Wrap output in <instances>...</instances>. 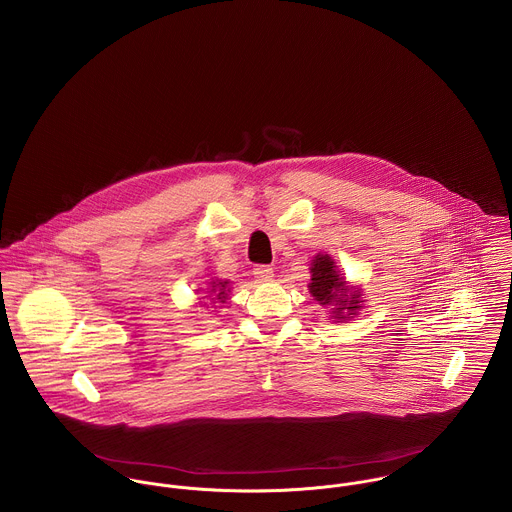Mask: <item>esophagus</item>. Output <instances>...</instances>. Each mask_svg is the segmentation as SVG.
<instances>
[{
  "instance_id": "1",
  "label": "esophagus",
  "mask_w": 512,
  "mask_h": 512,
  "mask_svg": "<svg viewBox=\"0 0 512 512\" xmlns=\"http://www.w3.org/2000/svg\"><path fill=\"white\" fill-rule=\"evenodd\" d=\"M252 274H254V278H256L258 282H270V280L274 278V270H272L270 266H256V268L252 270Z\"/></svg>"
}]
</instances>
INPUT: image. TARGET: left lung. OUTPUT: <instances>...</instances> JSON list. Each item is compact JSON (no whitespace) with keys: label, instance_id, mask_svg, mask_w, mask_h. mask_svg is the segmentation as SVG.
I'll return each instance as SVG.
<instances>
[{"label":"left lung","instance_id":"obj_1","mask_svg":"<svg viewBox=\"0 0 512 512\" xmlns=\"http://www.w3.org/2000/svg\"><path fill=\"white\" fill-rule=\"evenodd\" d=\"M312 284H310V292L312 296L322 304V306H330L334 304L336 308L334 314L336 318H340L341 314L347 310L351 314H355V310H359V296L351 294L349 298L345 296V286H343V278L336 272L334 260L328 254H318L316 260L312 262ZM347 314V316H351ZM343 318V316H341Z\"/></svg>","mask_w":512,"mask_h":512}]
</instances>
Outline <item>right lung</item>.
<instances>
[{
	"label": "right lung",
	"instance_id": "1",
	"mask_svg": "<svg viewBox=\"0 0 512 512\" xmlns=\"http://www.w3.org/2000/svg\"><path fill=\"white\" fill-rule=\"evenodd\" d=\"M226 284L228 282H212V292H216V298L212 300H218V302L226 300Z\"/></svg>",
	"mask_w": 512,
	"mask_h": 512
}]
</instances>
